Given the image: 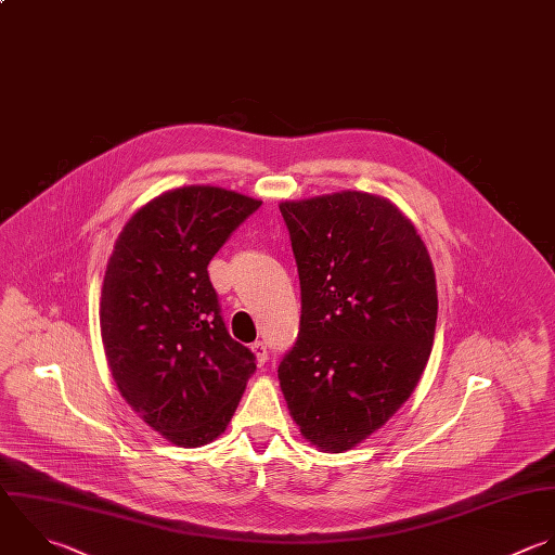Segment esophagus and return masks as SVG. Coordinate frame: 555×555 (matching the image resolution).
<instances>
[{
    "label": "esophagus",
    "mask_w": 555,
    "mask_h": 555,
    "mask_svg": "<svg viewBox=\"0 0 555 555\" xmlns=\"http://www.w3.org/2000/svg\"><path fill=\"white\" fill-rule=\"evenodd\" d=\"M251 351H254V356H256V362L262 366L264 362H267V343H262V340H256L254 345H251Z\"/></svg>",
    "instance_id": "1"
}]
</instances>
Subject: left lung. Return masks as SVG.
Wrapping results in <instances>:
<instances>
[{"label":"left lung","mask_w":555,"mask_h":555,"mask_svg":"<svg viewBox=\"0 0 555 555\" xmlns=\"http://www.w3.org/2000/svg\"><path fill=\"white\" fill-rule=\"evenodd\" d=\"M301 286L295 347L278 369L304 438L343 453L412 395L438 295L425 243L388 199L343 191L282 202Z\"/></svg>","instance_id":"obj_1"}]
</instances>
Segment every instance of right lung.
<instances>
[{"label": "right lung", "instance_id": "1", "mask_svg": "<svg viewBox=\"0 0 555 555\" xmlns=\"http://www.w3.org/2000/svg\"><path fill=\"white\" fill-rule=\"evenodd\" d=\"M262 202L219 186L167 191L132 215L106 267L100 325L119 392L178 447L221 436L256 371L208 275Z\"/></svg>", "mask_w": 555, "mask_h": 555}]
</instances>
